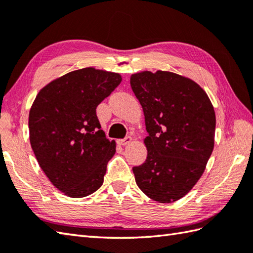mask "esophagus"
Masks as SVG:
<instances>
[{"label":"esophagus","instance_id":"34e87169","mask_svg":"<svg viewBox=\"0 0 253 253\" xmlns=\"http://www.w3.org/2000/svg\"><path fill=\"white\" fill-rule=\"evenodd\" d=\"M132 142V138L130 136H127L124 139H121V140H118V143L121 144V146H127V144H129Z\"/></svg>","mask_w":253,"mask_h":253}]
</instances>
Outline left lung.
Wrapping results in <instances>:
<instances>
[{
    "instance_id": "8db88e82",
    "label": "left lung",
    "mask_w": 253,
    "mask_h": 253,
    "mask_svg": "<svg viewBox=\"0 0 253 253\" xmlns=\"http://www.w3.org/2000/svg\"><path fill=\"white\" fill-rule=\"evenodd\" d=\"M148 137L146 162L132 168L138 187L160 203L179 200L200 179L214 148L215 112L193 80L175 73L132 74Z\"/></svg>"
}]
</instances>
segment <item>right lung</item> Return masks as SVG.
Segmentation results:
<instances>
[{
	"label": "right lung",
	"mask_w": 253,
	"mask_h": 253,
	"mask_svg": "<svg viewBox=\"0 0 253 253\" xmlns=\"http://www.w3.org/2000/svg\"><path fill=\"white\" fill-rule=\"evenodd\" d=\"M121 82L117 73L78 69L47 84L32 103L31 148L49 180L68 197H87L103 184L116 144L106 139L95 110Z\"/></svg>",
	"instance_id": "right-lung-1"
}]
</instances>
